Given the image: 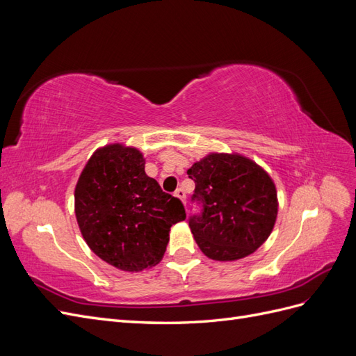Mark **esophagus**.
Listing matches in <instances>:
<instances>
[{"instance_id": "obj_1", "label": "esophagus", "mask_w": 356, "mask_h": 356, "mask_svg": "<svg viewBox=\"0 0 356 356\" xmlns=\"http://www.w3.org/2000/svg\"><path fill=\"white\" fill-rule=\"evenodd\" d=\"M175 196H177L178 199H181V202L186 204V193H184V190H181V188H178V190L175 191Z\"/></svg>"}]
</instances>
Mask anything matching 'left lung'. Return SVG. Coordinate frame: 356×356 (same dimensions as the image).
Returning a JSON list of instances; mask_svg holds the SVG:
<instances>
[{"label": "left lung", "mask_w": 356, "mask_h": 356, "mask_svg": "<svg viewBox=\"0 0 356 356\" xmlns=\"http://www.w3.org/2000/svg\"><path fill=\"white\" fill-rule=\"evenodd\" d=\"M191 202L200 213H191L188 225L202 252L220 261L252 254L272 233L277 215L272 178L239 154H209L193 165Z\"/></svg>", "instance_id": "obj_1"}]
</instances>
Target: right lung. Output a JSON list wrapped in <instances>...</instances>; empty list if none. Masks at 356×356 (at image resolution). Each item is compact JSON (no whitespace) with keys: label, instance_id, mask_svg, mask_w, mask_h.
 Segmentation results:
<instances>
[{"label":"right lung","instance_id":"add662e5","mask_svg":"<svg viewBox=\"0 0 356 356\" xmlns=\"http://www.w3.org/2000/svg\"><path fill=\"white\" fill-rule=\"evenodd\" d=\"M136 148L120 144L96 152L75 187V217L86 243L104 261L126 272L157 264L169 230L186 220L184 204L144 170Z\"/></svg>","mask_w":356,"mask_h":356}]
</instances>
